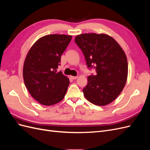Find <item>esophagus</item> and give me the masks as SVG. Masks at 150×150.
Segmentation results:
<instances>
[{
    "mask_svg": "<svg viewBox=\"0 0 150 150\" xmlns=\"http://www.w3.org/2000/svg\"><path fill=\"white\" fill-rule=\"evenodd\" d=\"M70 78L72 79H76L77 78H78V76H70Z\"/></svg>",
    "mask_w": 150,
    "mask_h": 150,
    "instance_id": "esophagus-1",
    "label": "esophagus"
}]
</instances>
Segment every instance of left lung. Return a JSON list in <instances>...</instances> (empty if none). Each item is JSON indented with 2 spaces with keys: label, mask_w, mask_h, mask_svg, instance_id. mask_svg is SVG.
<instances>
[{
  "label": "left lung",
  "mask_w": 150,
  "mask_h": 150,
  "mask_svg": "<svg viewBox=\"0 0 150 150\" xmlns=\"http://www.w3.org/2000/svg\"><path fill=\"white\" fill-rule=\"evenodd\" d=\"M75 42L83 51L87 66L94 67L83 89L84 97L97 106H105L119 96L128 77V61L123 50L116 40L105 34H83Z\"/></svg>",
  "instance_id": "left-lung-1"
}]
</instances>
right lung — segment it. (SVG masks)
<instances>
[{
  "instance_id": "1",
  "label": "right lung",
  "mask_w": 150,
  "mask_h": 150,
  "mask_svg": "<svg viewBox=\"0 0 150 150\" xmlns=\"http://www.w3.org/2000/svg\"><path fill=\"white\" fill-rule=\"evenodd\" d=\"M71 39V35L64 34L45 35L27 54L23 67L24 83L31 96L42 105H53L64 98L69 80L57 69Z\"/></svg>"
}]
</instances>
